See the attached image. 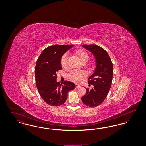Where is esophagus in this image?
Listing matches in <instances>:
<instances>
[{"mask_svg": "<svg viewBox=\"0 0 146 146\" xmlns=\"http://www.w3.org/2000/svg\"><path fill=\"white\" fill-rule=\"evenodd\" d=\"M76 88H79L80 87V85H79L78 84H76Z\"/></svg>", "mask_w": 146, "mask_h": 146, "instance_id": "1", "label": "esophagus"}]
</instances>
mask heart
Segmentation results:
<instances>
[{
	"instance_id": "heart-1",
	"label": "heart",
	"mask_w": 146,
	"mask_h": 146,
	"mask_svg": "<svg viewBox=\"0 0 146 146\" xmlns=\"http://www.w3.org/2000/svg\"><path fill=\"white\" fill-rule=\"evenodd\" d=\"M74 54L79 58L81 62L85 63L89 59L88 54L82 49L76 50L74 51ZM61 65L63 68H66L67 67V56L66 55H64L61 57ZM90 65H92V63H91ZM86 76V74L83 70H73L68 75V78L72 81L78 83L83 80Z\"/></svg>"
}]
</instances>
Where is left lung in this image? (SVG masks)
<instances>
[{
    "instance_id": "left-lung-1",
    "label": "left lung",
    "mask_w": 146,
    "mask_h": 146,
    "mask_svg": "<svg viewBox=\"0 0 146 146\" xmlns=\"http://www.w3.org/2000/svg\"><path fill=\"white\" fill-rule=\"evenodd\" d=\"M82 46L95 57L96 67L94 73L88 79V83L94 86L91 89L86 88V92L81 99L84 104L90 107H95L104 102L111 89L113 63L107 51L101 47L96 45Z\"/></svg>"
}]
</instances>
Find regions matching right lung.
Instances as JSON below:
<instances>
[{"label": "right lung", "mask_w": 146, "mask_h": 146, "mask_svg": "<svg viewBox=\"0 0 146 146\" xmlns=\"http://www.w3.org/2000/svg\"><path fill=\"white\" fill-rule=\"evenodd\" d=\"M73 45H52L44 49L37 60L35 76L36 86L43 100L52 106L63 104L67 94L76 85L69 81L57 82V73L61 70L63 55Z\"/></svg>", "instance_id": "right-lung-1"}]
</instances>
